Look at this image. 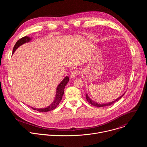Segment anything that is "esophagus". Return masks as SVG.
<instances>
[{"label": "esophagus", "mask_w": 147, "mask_h": 147, "mask_svg": "<svg viewBox=\"0 0 147 147\" xmlns=\"http://www.w3.org/2000/svg\"><path fill=\"white\" fill-rule=\"evenodd\" d=\"M79 71L78 70H74L72 72H71V77L72 78H76L77 76V75L79 74Z\"/></svg>", "instance_id": "34e87169"}]
</instances>
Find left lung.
<instances>
[{
    "mask_svg": "<svg viewBox=\"0 0 147 147\" xmlns=\"http://www.w3.org/2000/svg\"><path fill=\"white\" fill-rule=\"evenodd\" d=\"M125 93H124L121 96H120V97H119L118 98H117L116 99H115V100L112 101V102H109V103H103V104H100V103H98L97 102H95L94 100H93L92 99H91L88 95V94H86V99L92 105H94L95 107H107V106H110L112 104L114 103L115 102H116V101L119 100L120 99H121L122 98V96L124 95Z\"/></svg>",
    "mask_w": 147,
    "mask_h": 147,
    "instance_id": "obj_1",
    "label": "left lung"
}]
</instances>
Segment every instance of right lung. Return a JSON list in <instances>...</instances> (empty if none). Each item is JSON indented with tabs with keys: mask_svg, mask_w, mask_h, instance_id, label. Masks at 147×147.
I'll return each mask as SVG.
<instances>
[{
	"mask_svg": "<svg viewBox=\"0 0 147 147\" xmlns=\"http://www.w3.org/2000/svg\"><path fill=\"white\" fill-rule=\"evenodd\" d=\"M32 38H30L27 36H24L23 38H22L21 39H20L16 43L14 48H13V54L14 53V52L16 51V50L21 45H22L23 44H25V43H27L29 42L31 40ZM69 81V77L66 76L63 80L58 85V86L56 88V96L55 98V99L53 100V102L49 106H48V107L45 108H40V109H37V108H34L32 107H31L32 109L35 110V111H37L38 112H48V111H51L53 110L54 109H55L58 105L59 104L61 100L62 99V96L64 94V90L65 88V86H66V84H67V82Z\"/></svg>",
	"mask_w": 147,
	"mask_h": 147,
	"instance_id": "1",
	"label": "right lung"
}]
</instances>
